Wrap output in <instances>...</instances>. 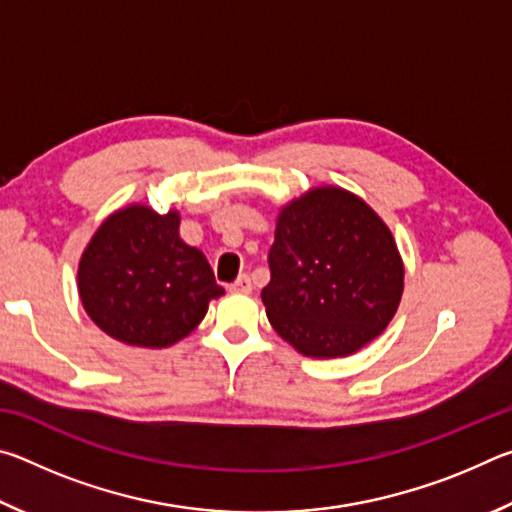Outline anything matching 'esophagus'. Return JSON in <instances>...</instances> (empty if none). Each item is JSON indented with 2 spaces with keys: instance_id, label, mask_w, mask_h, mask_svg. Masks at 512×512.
Segmentation results:
<instances>
[{
  "instance_id": "esophagus-1",
  "label": "esophagus",
  "mask_w": 512,
  "mask_h": 512,
  "mask_svg": "<svg viewBox=\"0 0 512 512\" xmlns=\"http://www.w3.org/2000/svg\"><path fill=\"white\" fill-rule=\"evenodd\" d=\"M230 289L237 291V293H250V291H253V282H250L248 275H239L237 282L232 284Z\"/></svg>"
}]
</instances>
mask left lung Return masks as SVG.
Returning <instances> with one entry per match:
<instances>
[{
	"instance_id": "obj_1",
	"label": "left lung",
	"mask_w": 512,
	"mask_h": 512,
	"mask_svg": "<svg viewBox=\"0 0 512 512\" xmlns=\"http://www.w3.org/2000/svg\"><path fill=\"white\" fill-rule=\"evenodd\" d=\"M266 316L307 357H345L384 332L404 289L391 230L343 189H314L287 205L268 250Z\"/></svg>"
}]
</instances>
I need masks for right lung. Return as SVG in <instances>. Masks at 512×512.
<instances>
[{
  "label": "right lung",
  "instance_id": "add662e5",
  "mask_svg": "<svg viewBox=\"0 0 512 512\" xmlns=\"http://www.w3.org/2000/svg\"><path fill=\"white\" fill-rule=\"evenodd\" d=\"M178 212L133 205L101 225L79 266L90 318L112 339L167 348L187 336L223 296L212 266L178 237Z\"/></svg>",
  "mask_w": 512,
  "mask_h": 512
}]
</instances>
